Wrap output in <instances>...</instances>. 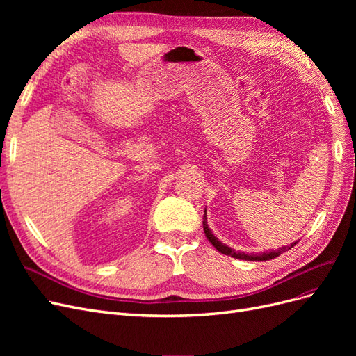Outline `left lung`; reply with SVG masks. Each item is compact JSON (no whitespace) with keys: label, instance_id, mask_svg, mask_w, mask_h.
<instances>
[{"label":"left lung","instance_id":"1","mask_svg":"<svg viewBox=\"0 0 356 356\" xmlns=\"http://www.w3.org/2000/svg\"><path fill=\"white\" fill-rule=\"evenodd\" d=\"M203 230H204V236H207V239L212 243V246L215 248V250L220 251V252L224 254V255H230V257H233V258H239V260H248V261H266V260H273V258H276V257L281 255L282 252L291 250V248H293V246L297 243V242H294V243H291L289 246L279 248L277 251H273V250H272L270 252H263V254H260V255H252V254L250 255V254H245V252H236L234 250H232V248L222 245V243L212 234V232L208 229V224H207V212H204V215H203Z\"/></svg>","mask_w":356,"mask_h":356}]
</instances>
